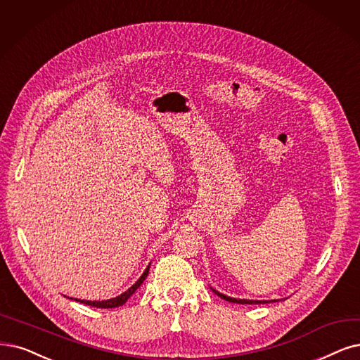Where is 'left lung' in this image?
I'll use <instances>...</instances> for the list:
<instances>
[{"label":"left lung","mask_w":360,"mask_h":360,"mask_svg":"<svg viewBox=\"0 0 360 360\" xmlns=\"http://www.w3.org/2000/svg\"><path fill=\"white\" fill-rule=\"evenodd\" d=\"M212 290L215 292V294L218 295V297H221L222 300H225V301H229V302H236V304H265V302H277V301H281V300H264V301H261V300H242V298H233V297H229V295H224V294H221V292H218L217 289H214V288H210Z\"/></svg>","instance_id":"left-lung-1"}]
</instances>
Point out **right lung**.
Returning a JSON list of instances; mask_svg holds the SVG:
<instances>
[{
    "instance_id": "obj_1",
    "label": "right lung",
    "mask_w": 360,
    "mask_h": 360,
    "mask_svg": "<svg viewBox=\"0 0 360 360\" xmlns=\"http://www.w3.org/2000/svg\"><path fill=\"white\" fill-rule=\"evenodd\" d=\"M150 265L148 267L145 269V271L142 273V276L138 278V281L133 283L127 290H124L122 295H118L115 298H110V300H102V301H87V300H78V298H70V300H74V301H78V302H83L86 305H91V307H96V309H115V307H120V305H123L127 302V300L135 294V292L138 290V288L143 283V281L146 278V276H148V271H150Z\"/></svg>"
}]
</instances>
